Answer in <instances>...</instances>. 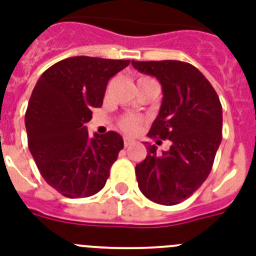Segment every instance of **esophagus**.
<instances>
[{"label":"esophagus","instance_id":"34e87169","mask_svg":"<svg viewBox=\"0 0 256 256\" xmlns=\"http://www.w3.org/2000/svg\"><path fill=\"white\" fill-rule=\"evenodd\" d=\"M132 142H134V140H130V138H124V148H128V146H130V144H132Z\"/></svg>","mask_w":256,"mask_h":256}]
</instances>
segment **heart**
Here are the masks:
<instances>
[{"label": "heart", "instance_id": "1", "mask_svg": "<svg viewBox=\"0 0 256 256\" xmlns=\"http://www.w3.org/2000/svg\"><path fill=\"white\" fill-rule=\"evenodd\" d=\"M140 80H144V78H140ZM140 124H142V120L136 116H126L120 120V128L128 134H134L138 132L140 128Z\"/></svg>", "mask_w": 256, "mask_h": 256}]
</instances>
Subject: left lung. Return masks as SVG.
Wrapping results in <instances>:
<instances>
[{
  "mask_svg": "<svg viewBox=\"0 0 256 256\" xmlns=\"http://www.w3.org/2000/svg\"><path fill=\"white\" fill-rule=\"evenodd\" d=\"M138 72L162 85V104L148 136L168 140L162 154L148 144V156L136 166L142 194L164 206L178 204L202 186L222 142V104L206 77L180 61H132Z\"/></svg>",
  "mask_w": 256,
  "mask_h": 256,
  "instance_id": "obj_1",
  "label": "left lung"
}]
</instances>
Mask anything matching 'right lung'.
<instances>
[{"label":"right lung","mask_w":256,"mask_h":256,"mask_svg":"<svg viewBox=\"0 0 256 256\" xmlns=\"http://www.w3.org/2000/svg\"><path fill=\"white\" fill-rule=\"evenodd\" d=\"M128 60L72 57L54 64L33 88L25 114L29 150L48 184L68 198L104 188L124 148L116 132L88 136L92 108H100L108 80Z\"/></svg>","instance_id":"add662e5"}]
</instances>
